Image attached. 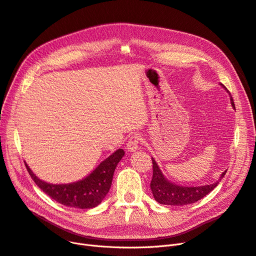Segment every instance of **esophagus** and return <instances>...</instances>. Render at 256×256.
Masks as SVG:
<instances>
[{
  "instance_id": "34e87169",
  "label": "esophagus",
  "mask_w": 256,
  "mask_h": 256,
  "mask_svg": "<svg viewBox=\"0 0 256 256\" xmlns=\"http://www.w3.org/2000/svg\"><path fill=\"white\" fill-rule=\"evenodd\" d=\"M141 140H142V138H141V136L138 134L130 136L128 141L126 148L130 150V152H135L136 150H138V146L141 142Z\"/></svg>"
}]
</instances>
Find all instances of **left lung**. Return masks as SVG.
Segmentation results:
<instances>
[{
    "instance_id": "obj_1",
    "label": "left lung",
    "mask_w": 256,
    "mask_h": 256,
    "mask_svg": "<svg viewBox=\"0 0 256 256\" xmlns=\"http://www.w3.org/2000/svg\"><path fill=\"white\" fill-rule=\"evenodd\" d=\"M222 86L229 92L230 100L232 106L235 108L234 101L231 96L230 92L226 90L224 85L222 84ZM153 162V177L152 182H150V190H152L153 196L155 200L162 204H168V206H186L198 202L202 200V197L209 194L214 190V188L218 186L222 178L226 175L224 171L220 180H217L214 184L200 186H177L171 182H168V179L164 176L162 170L159 168L155 159L152 158Z\"/></svg>"
}]
</instances>
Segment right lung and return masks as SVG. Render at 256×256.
<instances>
[{
	"label": "right lung",
	"mask_w": 256,
	"mask_h": 256,
	"mask_svg": "<svg viewBox=\"0 0 256 256\" xmlns=\"http://www.w3.org/2000/svg\"><path fill=\"white\" fill-rule=\"evenodd\" d=\"M123 156L124 150L119 148L102 162L88 177L65 184H52L43 182L32 173L30 166L26 164L25 166L36 184L54 200L66 206L90 209L100 204L108 193L114 172Z\"/></svg>",
	"instance_id": "1"
}]
</instances>
